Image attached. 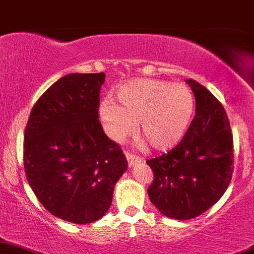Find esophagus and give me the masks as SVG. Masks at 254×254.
<instances>
[{
  "mask_svg": "<svg viewBox=\"0 0 254 254\" xmlns=\"http://www.w3.org/2000/svg\"><path fill=\"white\" fill-rule=\"evenodd\" d=\"M126 159H127V163H128V166H133L135 165L137 163H140L142 161V159L138 158V156L133 155V154L130 153H126Z\"/></svg>",
  "mask_w": 254,
  "mask_h": 254,
  "instance_id": "obj_1",
  "label": "esophagus"
}]
</instances>
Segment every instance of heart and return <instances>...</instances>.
I'll use <instances>...</instances> for the list:
<instances>
[{"label":"heart","instance_id":"obj_1","mask_svg":"<svg viewBox=\"0 0 254 254\" xmlns=\"http://www.w3.org/2000/svg\"><path fill=\"white\" fill-rule=\"evenodd\" d=\"M117 105L106 99L100 117L116 142L132 134L138 124L139 137L153 149L166 151L184 139L193 120L195 101L190 89L159 79H133L117 91Z\"/></svg>","mask_w":254,"mask_h":254}]
</instances>
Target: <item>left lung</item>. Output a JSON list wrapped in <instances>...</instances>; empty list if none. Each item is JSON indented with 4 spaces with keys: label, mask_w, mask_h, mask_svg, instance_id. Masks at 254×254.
<instances>
[{
    "label": "left lung",
    "mask_w": 254,
    "mask_h": 254,
    "mask_svg": "<svg viewBox=\"0 0 254 254\" xmlns=\"http://www.w3.org/2000/svg\"><path fill=\"white\" fill-rule=\"evenodd\" d=\"M186 83L194 94V119L172 150L146 161L154 172L149 199L176 220L195 218L215 204L234 171V139L223 105L198 82Z\"/></svg>",
    "instance_id": "left-lung-1"
}]
</instances>
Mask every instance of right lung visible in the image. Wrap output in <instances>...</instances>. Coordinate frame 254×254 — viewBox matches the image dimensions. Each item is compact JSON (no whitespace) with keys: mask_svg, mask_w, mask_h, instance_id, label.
<instances>
[{"mask_svg":"<svg viewBox=\"0 0 254 254\" xmlns=\"http://www.w3.org/2000/svg\"><path fill=\"white\" fill-rule=\"evenodd\" d=\"M105 73H70L36 101L24 135L28 182L44 208L62 220L103 218L127 170L121 148L99 121Z\"/></svg>","mask_w":254,"mask_h":254,"instance_id":"obj_1","label":"right lung"}]
</instances>
